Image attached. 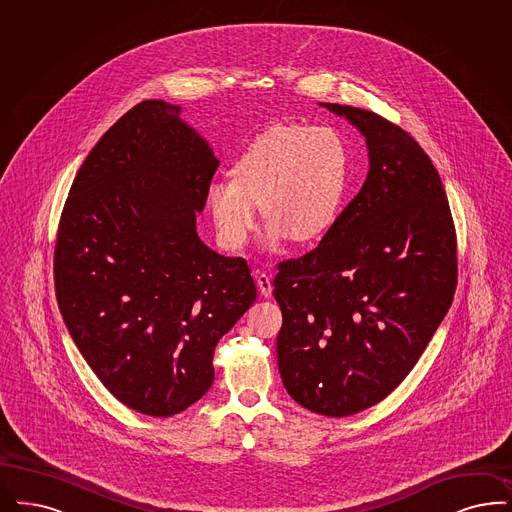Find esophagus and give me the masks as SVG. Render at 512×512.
Masks as SVG:
<instances>
[{
  "label": "esophagus",
  "instance_id": "obj_1",
  "mask_svg": "<svg viewBox=\"0 0 512 512\" xmlns=\"http://www.w3.org/2000/svg\"><path fill=\"white\" fill-rule=\"evenodd\" d=\"M256 284H258V290L264 298L271 296L273 286H271V277L267 273H256Z\"/></svg>",
  "mask_w": 512,
  "mask_h": 512
}]
</instances>
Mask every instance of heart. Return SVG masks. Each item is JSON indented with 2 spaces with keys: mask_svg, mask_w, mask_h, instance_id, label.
<instances>
[{
  "mask_svg": "<svg viewBox=\"0 0 512 512\" xmlns=\"http://www.w3.org/2000/svg\"><path fill=\"white\" fill-rule=\"evenodd\" d=\"M349 169V146L336 129L300 123L267 127L235 159L233 176L214 178L207 188L220 243L229 250L247 245L258 203L271 243L321 239L340 216Z\"/></svg>",
  "mask_w": 512,
  "mask_h": 512,
  "instance_id": "b5f03b06",
  "label": "heart"
}]
</instances>
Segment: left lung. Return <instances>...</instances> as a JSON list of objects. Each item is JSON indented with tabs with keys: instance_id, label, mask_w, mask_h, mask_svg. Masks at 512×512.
Here are the masks:
<instances>
[{
	"instance_id": "8db88e82",
	"label": "left lung",
	"mask_w": 512,
	"mask_h": 512,
	"mask_svg": "<svg viewBox=\"0 0 512 512\" xmlns=\"http://www.w3.org/2000/svg\"><path fill=\"white\" fill-rule=\"evenodd\" d=\"M366 138L370 169L319 247L279 264L277 362L321 416L359 414L410 374L454 300V220L429 155L381 115L324 104Z\"/></svg>"
}]
</instances>
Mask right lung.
Instances as JSON below:
<instances>
[{"mask_svg": "<svg viewBox=\"0 0 512 512\" xmlns=\"http://www.w3.org/2000/svg\"><path fill=\"white\" fill-rule=\"evenodd\" d=\"M163 100L98 140L58 224L62 319L96 378L140 414L169 417L214 381L216 343L256 300L243 258L197 235L218 159Z\"/></svg>", "mask_w": 512, "mask_h": 512, "instance_id": "1", "label": "right lung"}]
</instances>
